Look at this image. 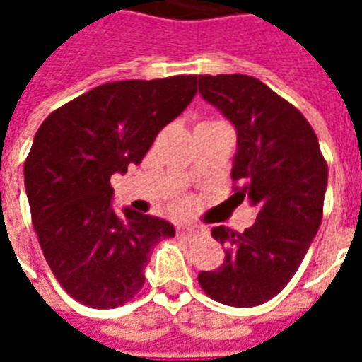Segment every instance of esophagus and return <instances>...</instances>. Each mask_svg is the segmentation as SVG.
I'll list each match as a JSON object with an SVG mask.
<instances>
[{"label": "esophagus", "mask_w": 362, "mask_h": 362, "mask_svg": "<svg viewBox=\"0 0 362 362\" xmlns=\"http://www.w3.org/2000/svg\"><path fill=\"white\" fill-rule=\"evenodd\" d=\"M178 238H184V240H196L197 236L202 235V230L196 227H178Z\"/></svg>", "instance_id": "1"}]
</instances>
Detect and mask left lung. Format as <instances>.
Returning <instances> with one entry per match:
<instances>
[{"label":"left lung","mask_w":362,"mask_h":362,"mask_svg":"<svg viewBox=\"0 0 362 362\" xmlns=\"http://www.w3.org/2000/svg\"><path fill=\"white\" fill-rule=\"evenodd\" d=\"M197 83L236 127L230 176L240 186L230 199L258 207V219L244 233L213 228L225 262L197 281L213 300L250 308L281 293L310 248L324 211L326 158L308 119L256 77L199 75Z\"/></svg>","instance_id":"obj_1"}]
</instances>
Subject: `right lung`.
Returning <instances> with one entry per match:
<instances>
[{"mask_svg": "<svg viewBox=\"0 0 362 362\" xmlns=\"http://www.w3.org/2000/svg\"><path fill=\"white\" fill-rule=\"evenodd\" d=\"M197 75L98 85L54 110L25 160L33 227L67 295L116 308L145 283L151 250L174 227L153 215L112 209L110 176L139 165L163 127L197 93Z\"/></svg>", "mask_w": 362, "mask_h": 362, "instance_id": "1", "label": "right lung"}]
</instances>
